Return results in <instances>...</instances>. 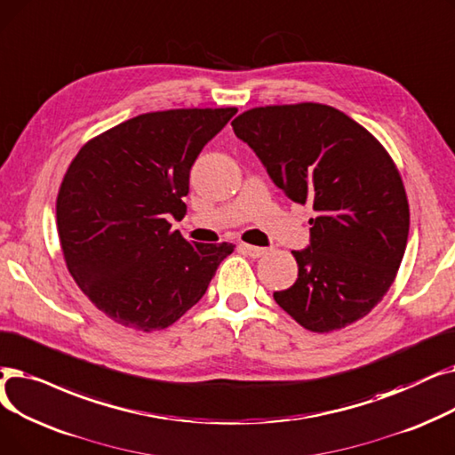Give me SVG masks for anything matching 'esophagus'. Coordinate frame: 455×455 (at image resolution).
<instances>
[{
    "label": "esophagus",
    "instance_id": "34e87169",
    "mask_svg": "<svg viewBox=\"0 0 455 455\" xmlns=\"http://www.w3.org/2000/svg\"><path fill=\"white\" fill-rule=\"evenodd\" d=\"M241 250L243 251H246L250 257H253V259H257V257H263L267 251H268V248H261V246H251V244H241Z\"/></svg>",
    "mask_w": 455,
    "mask_h": 455
}]
</instances>
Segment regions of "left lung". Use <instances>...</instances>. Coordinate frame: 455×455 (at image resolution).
<instances>
[{
    "label": "left lung",
    "mask_w": 455,
    "mask_h": 455,
    "mask_svg": "<svg viewBox=\"0 0 455 455\" xmlns=\"http://www.w3.org/2000/svg\"><path fill=\"white\" fill-rule=\"evenodd\" d=\"M233 132L296 204L316 211L309 246L294 250L296 283L274 292L299 326L328 333L369 315L393 285L409 233V204L385 148L322 103L257 107Z\"/></svg>",
    "instance_id": "left-lung-1"
}]
</instances>
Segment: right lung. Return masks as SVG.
<instances>
[{"mask_svg": "<svg viewBox=\"0 0 455 455\" xmlns=\"http://www.w3.org/2000/svg\"><path fill=\"white\" fill-rule=\"evenodd\" d=\"M235 113L139 115L86 142L68 166L57 196L64 261L92 304L122 326H172L233 251L229 243H188L168 219L185 216L190 168Z\"/></svg>", "mask_w": 455, "mask_h": 455, "instance_id": "obj_1", "label": "right lung"}]
</instances>
